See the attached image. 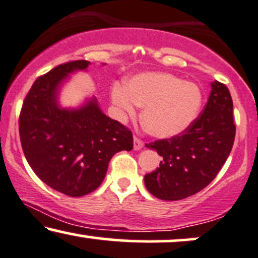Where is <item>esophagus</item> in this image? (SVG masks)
Wrapping results in <instances>:
<instances>
[{
    "label": "esophagus",
    "instance_id": "esophagus-1",
    "mask_svg": "<svg viewBox=\"0 0 258 258\" xmlns=\"http://www.w3.org/2000/svg\"><path fill=\"white\" fill-rule=\"evenodd\" d=\"M144 147V142H142L140 139L139 138H134V150H136V151H139V150H141V148Z\"/></svg>",
    "mask_w": 258,
    "mask_h": 258
}]
</instances>
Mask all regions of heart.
Returning <instances> with one entry per match:
<instances>
[{"label": "heart", "mask_w": 258, "mask_h": 258, "mask_svg": "<svg viewBox=\"0 0 258 258\" xmlns=\"http://www.w3.org/2000/svg\"><path fill=\"white\" fill-rule=\"evenodd\" d=\"M111 98L122 116H134L135 105L144 107L141 123L150 135L171 139L195 123L203 105L202 89L197 84L164 72L136 75L126 89L114 86Z\"/></svg>", "instance_id": "b5f03b06"}]
</instances>
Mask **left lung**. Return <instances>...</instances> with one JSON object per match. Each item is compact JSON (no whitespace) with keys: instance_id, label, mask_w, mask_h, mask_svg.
Wrapping results in <instances>:
<instances>
[{"instance_id":"8db88e82","label":"left lung","mask_w":258,"mask_h":258,"mask_svg":"<svg viewBox=\"0 0 258 258\" xmlns=\"http://www.w3.org/2000/svg\"><path fill=\"white\" fill-rule=\"evenodd\" d=\"M234 138L231 93L225 84L211 82L204 110L186 132L146 144L163 158L159 168L145 175L148 192L163 201H181L198 193L219 174Z\"/></svg>"}]
</instances>
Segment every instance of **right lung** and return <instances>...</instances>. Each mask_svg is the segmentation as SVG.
Returning <instances> with one entry per match:
<instances>
[{
	"mask_svg": "<svg viewBox=\"0 0 258 258\" xmlns=\"http://www.w3.org/2000/svg\"><path fill=\"white\" fill-rule=\"evenodd\" d=\"M76 60L38 77L27 93L19 117V134L25 158L35 174L53 189L82 197L101 184L112 157L133 150V134L107 117L98 100L78 108L60 107L62 83L89 66Z\"/></svg>",
	"mask_w": 258,
	"mask_h": 258,
	"instance_id": "add662e5",
	"label": "right lung"
}]
</instances>
